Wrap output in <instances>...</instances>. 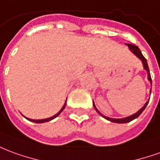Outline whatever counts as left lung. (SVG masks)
<instances>
[{"label": "left lung", "instance_id": "8db88e82", "mask_svg": "<svg viewBox=\"0 0 160 160\" xmlns=\"http://www.w3.org/2000/svg\"><path fill=\"white\" fill-rule=\"evenodd\" d=\"M127 45L128 46V48H130V50L132 52V53H134L136 56L138 57V58H139L141 61H142L143 62V66H144V68L146 69V71H147V75H148V80H149V81L151 82V84H152V78H151V74H150V70H149V68H148V65H147V61H146V59L145 58V57L143 56L142 53H141V51L139 50V48H138L137 46L133 45V44H128V43H127ZM152 91V90H151ZM148 102L149 101H147L146 104H145V106L139 110V111H138L136 113H134V114L131 115V116H129V117H127V118H123V119H112V118H109V117H106V116H104V115H102L100 112H99V110L96 108L95 105L93 104V107L95 108V110L97 112H99V114L101 115L102 117H104L105 119H107V120H109V121H112V122H114V123H127V122H130V121H132V120H133L134 119H136V118H138L139 115L142 113V112L145 110V108L146 107V106H147V104H148Z\"/></svg>", "mask_w": 160, "mask_h": 160}]
</instances>
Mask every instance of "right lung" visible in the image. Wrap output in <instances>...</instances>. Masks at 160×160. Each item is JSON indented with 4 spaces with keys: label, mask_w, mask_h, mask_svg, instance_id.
Returning <instances> with one entry per match:
<instances>
[{
    "label": "right lung",
    "mask_w": 160,
    "mask_h": 160,
    "mask_svg": "<svg viewBox=\"0 0 160 160\" xmlns=\"http://www.w3.org/2000/svg\"><path fill=\"white\" fill-rule=\"evenodd\" d=\"M66 104H67V100H66V102H65L64 106L62 107V108L61 109V111L59 112L58 113H56L55 115H53V116H52V117H50V118H48V119H40V120H36V119H28V118H26L27 119H28V120H30V121H32V122H34V123H44V122H48V121H50V120H52V119H53L54 118H56L58 115L61 113V112L64 110L65 107H66Z\"/></svg>",
    "instance_id": "add662e5"
}]
</instances>
